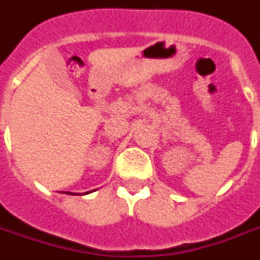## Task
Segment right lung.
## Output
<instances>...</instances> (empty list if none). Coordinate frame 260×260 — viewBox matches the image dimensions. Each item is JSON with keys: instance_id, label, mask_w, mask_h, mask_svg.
Wrapping results in <instances>:
<instances>
[{"instance_id": "obj_1", "label": "right lung", "mask_w": 260, "mask_h": 260, "mask_svg": "<svg viewBox=\"0 0 260 260\" xmlns=\"http://www.w3.org/2000/svg\"><path fill=\"white\" fill-rule=\"evenodd\" d=\"M89 193H91V191H86V193H85V194H89ZM66 194H73V193H69V191H66Z\"/></svg>"}]
</instances>
